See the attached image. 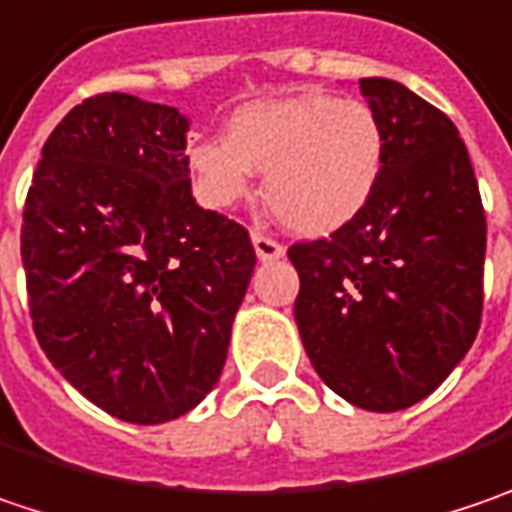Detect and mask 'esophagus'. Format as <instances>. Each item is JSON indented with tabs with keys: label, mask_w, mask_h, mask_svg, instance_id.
I'll use <instances>...</instances> for the list:
<instances>
[{
	"label": "esophagus",
	"mask_w": 512,
	"mask_h": 512,
	"mask_svg": "<svg viewBox=\"0 0 512 512\" xmlns=\"http://www.w3.org/2000/svg\"><path fill=\"white\" fill-rule=\"evenodd\" d=\"M253 247H256V256L262 262H273V259H282L285 256V247L276 242V239L265 236V233H253Z\"/></svg>",
	"instance_id": "1"
}]
</instances>
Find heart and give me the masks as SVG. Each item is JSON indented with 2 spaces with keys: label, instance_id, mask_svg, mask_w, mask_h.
I'll return each instance as SVG.
<instances>
[{
  "label": "heart",
  "instance_id": "obj_1",
  "mask_svg": "<svg viewBox=\"0 0 512 512\" xmlns=\"http://www.w3.org/2000/svg\"><path fill=\"white\" fill-rule=\"evenodd\" d=\"M386 161L383 126L369 103L322 91L242 106L227 138L190 146V167L213 207H233L268 172L265 198L294 233L325 236L363 213Z\"/></svg>",
  "mask_w": 512,
  "mask_h": 512
}]
</instances>
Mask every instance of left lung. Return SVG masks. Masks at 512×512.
<instances>
[{"label":"left lung","instance_id":"obj_1","mask_svg":"<svg viewBox=\"0 0 512 512\" xmlns=\"http://www.w3.org/2000/svg\"><path fill=\"white\" fill-rule=\"evenodd\" d=\"M383 126L380 184L328 239L296 242L294 317L325 386L369 412L432 395L484 308L487 218L455 123L386 77L360 80Z\"/></svg>","mask_w":512,"mask_h":512}]
</instances>
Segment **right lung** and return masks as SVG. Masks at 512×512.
<instances>
[{
	"label": "right lung",
	"instance_id": "right-lung-1",
	"mask_svg": "<svg viewBox=\"0 0 512 512\" xmlns=\"http://www.w3.org/2000/svg\"><path fill=\"white\" fill-rule=\"evenodd\" d=\"M187 132L172 106L94 94L45 141L22 213L45 357L94 406L143 426L216 386L256 268L242 224L195 204Z\"/></svg>",
	"mask_w": 512,
	"mask_h": 512
}]
</instances>
